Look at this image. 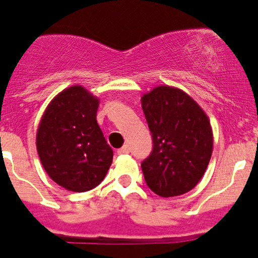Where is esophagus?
Segmentation results:
<instances>
[{"instance_id":"1","label":"esophagus","mask_w":258,"mask_h":258,"mask_svg":"<svg viewBox=\"0 0 258 258\" xmlns=\"http://www.w3.org/2000/svg\"><path fill=\"white\" fill-rule=\"evenodd\" d=\"M128 152H130V147L127 146V145H124V146H122L121 149L117 151V154H118V155H126V154H128Z\"/></svg>"}]
</instances>
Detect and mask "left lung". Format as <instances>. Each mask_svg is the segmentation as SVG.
Wrapping results in <instances>:
<instances>
[{"label": "left lung", "instance_id": "8db88e82", "mask_svg": "<svg viewBox=\"0 0 258 258\" xmlns=\"http://www.w3.org/2000/svg\"><path fill=\"white\" fill-rule=\"evenodd\" d=\"M154 149L142 161L146 184L164 198L185 194L203 177L213 151L206 112L175 87H155L141 98Z\"/></svg>", "mask_w": 258, "mask_h": 258}]
</instances>
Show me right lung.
Instances as JSON below:
<instances>
[{"instance_id":"right-lung-1","label":"right lung","mask_w":258,"mask_h":258,"mask_svg":"<svg viewBox=\"0 0 258 258\" xmlns=\"http://www.w3.org/2000/svg\"><path fill=\"white\" fill-rule=\"evenodd\" d=\"M99 99L72 86L47 104L36 132V149L46 174L71 191H87L106 176L113 159L97 123Z\"/></svg>"}]
</instances>
